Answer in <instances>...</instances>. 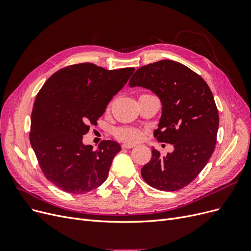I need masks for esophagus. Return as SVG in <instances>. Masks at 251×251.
Returning <instances> with one entry per match:
<instances>
[{
	"mask_svg": "<svg viewBox=\"0 0 251 251\" xmlns=\"http://www.w3.org/2000/svg\"><path fill=\"white\" fill-rule=\"evenodd\" d=\"M134 147H136V144H135V143L126 142V143H124V144H123V148H125V149H132V148H134Z\"/></svg>",
	"mask_w": 251,
	"mask_h": 251,
	"instance_id": "obj_1",
	"label": "esophagus"
}]
</instances>
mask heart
<instances>
[{"instance_id":"b5f03b06","label":"heart","mask_w":251,"mask_h":251,"mask_svg":"<svg viewBox=\"0 0 251 251\" xmlns=\"http://www.w3.org/2000/svg\"><path fill=\"white\" fill-rule=\"evenodd\" d=\"M117 137L126 141H138L140 139V133L135 128H121L116 132Z\"/></svg>"}]
</instances>
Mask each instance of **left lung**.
<instances>
[{
  "label": "left lung",
  "instance_id": "8db88e82",
  "mask_svg": "<svg viewBox=\"0 0 251 251\" xmlns=\"http://www.w3.org/2000/svg\"><path fill=\"white\" fill-rule=\"evenodd\" d=\"M128 86L146 88L159 97L162 113L154 135L174 144L165 156L153 148L151 159L141 169L142 178L160 191L183 188L215 151L219 114L208 85L186 66L163 59L139 68Z\"/></svg>",
  "mask_w": 251,
  "mask_h": 251
}]
</instances>
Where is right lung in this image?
I'll use <instances>...</instances> for the list:
<instances>
[{"label":"right lung","instance_id":"1","mask_svg":"<svg viewBox=\"0 0 251 251\" xmlns=\"http://www.w3.org/2000/svg\"><path fill=\"white\" fill-rule=\"evenodd\" d=\"M134 71L77 64L56 71L44 83L33 104L30 143L51 183L80 195L107 180L119 143L104 140L93 150L82 138Z\"/></svg>","mask_w":251,"mask_h":251}]
</instances>
